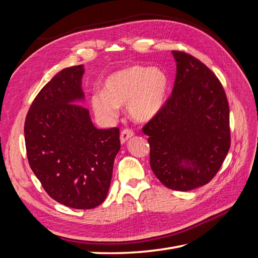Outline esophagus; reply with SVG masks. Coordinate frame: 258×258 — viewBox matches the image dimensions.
Returning <instances> with one entry per match:
<instances>
[{"label": "esophagus", "instance_id": "1", "mask_svg": "<svg viewBox=\"0 0 258 258\" xmlns=\"http://www.w3.org/2000/svg\"><path fill=\"white\" fill-rule=\"evenodd\" d=\"M134 135H135L134 131H132L131 129H128V128L123 129V130L121 131V134H120V143H121V144L126 143L131 137H134Z\"/></svg>", "mask_w": 258, "mask_h": 258}]
</instances>
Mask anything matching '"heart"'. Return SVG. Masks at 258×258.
Here are the masks:
<instances>
[{
  "label": "heart",
  "instance_id": "heart-1",
  "mask_svg": "<svg viewBox=\"0 0 258 258\" xmlns=\"http://www.w3.org/2000/svg\"><path fill=\"white\" fill-rule=\"evenodd\" d=\"M168 87V77L160 69L129 67L108 77L103 92L92 95L91 106L103 119L115 118L118 106H127L132 119L146 122L160 112Z\"/></svg>",
  "mask_w": 258,
  "mask_h": 258
}]
</instances>
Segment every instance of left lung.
Returning <instances> with one entry per match:
<instances>
[{"instance_id": "left-lung-1", "label": "left lung", "mask_w": 258, "mask_h": 258, "mask_svg": "<svg viewBox=\"0 0 258 258\" xmlns=\"http://www.w3.org/2000/svg\"><path fill=\"white\" fill-rule=\"evenodd\" d=\"M176 76L172 95L142 131L150 163L159 181L187 191L208 184L230 147L229 106L221 82L202 62L172 51Z\"/></svg>"}]
</instances>
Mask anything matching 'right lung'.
I'll return each instance as SVG.
<instances>
[{"label": "right lung", "mask_w": 258, "mask_h": 258, "mask_svg": "<svg viewBox=\"0 0 258 258\" xmlns=\"http://www.w3.org/2000/svg\"><path fill=\"white\" fill-rule=\"evenodd\" d=\"M84 66L63 69L46 84L25 122L29 165L43 188L73 209L100 206L110 188L119 129H98L81 105Z\"/></svg>", "instance_id": "right-lung-1"}]
</instances>
